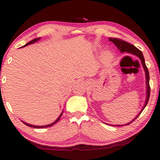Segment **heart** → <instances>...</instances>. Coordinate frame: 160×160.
I'll return each mask as SVG.
<instances>
[{
    "instance_id": "heart-1",
    "label": "heart",
    "mask_w": 160,
    "mask_h": 160,
    "mask_svg": "<svg viewBox=\"0 0 160 160\" xmlns=\"http://www.w3.org/2000/svg\"><path fill=\"white\" fill-rule=\"evenodd\" d=\"M103 58L105 61H111L114 58V55L110 51H107L103 53Z\"/></svg>"
}]
</instances>
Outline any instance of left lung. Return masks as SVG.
Listing matches in <instances>:
<instances>
[{
  "mask_svg": "<svg viewBox=\"0 0 160 160\" xmlns=\"http://www.w3.org/2000/svg\"><path fill=\"white\" fill-rule=\"evenodd\" d=\"M109 41H111L113 42V43L115 45V46L118 47V50L120 51L121 53H131L132 55H135L137 57L139 58V59L141 60V64H142L143 66V68L144 69V72H145V75H146V85H147V92H146V94H147V96H146V102L144 105H143V107L142 109H141V112H139V113L137 114V116L132 121H130V122L127 123V124H125V125H129L130 123H131L132 122H133V121L136 120V119L138 118V117L140 115V114L142 112V111L143 109H144V108L146 107V106L147 105L148 102V99H149V96H150V86H149V73H148V68L147 67V65H146V63H145V59H144V57H143V53L141 51L139 50L138 48H137L136 46H132V44H130L128 43V42H125V41H123L122 40H120V39H118V38H109ZM115 125V126H122V125Z\"/></svg>",
  "mask_w": 160,
  "mask_h": 160,
  "instance_id": "left-lung-1",
  "label": "left lung"
}]
</instances>
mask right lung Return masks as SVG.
<instances>
[{
  "label": "right lung",
  "instance_id": "right-lung-1",
  "mask_svg": "<svg viewBox=\"0 0 160 160\" xmlns=\"http://www.w3.org/2000/svg\"><path fill=\"white\" fill-rule=\"evenodd\" d=\"M40 38H35V39H33L32 40H31L30 42H28V43L25 44V45H24V46H22V47H24V46H29V45H30V44H32V43H34V42H35L38 41V40H40ZM62 114H63V111H62V113L60 114V115L58 116V118L57 119V120H56L54 121V122H52V123H51V124L46 125H40V126H39V125H31V124H28V123H27V122H23V121H22V122H23L24 124H25L26 125H28V126H30V127H32V128H48V127H51V126H52V125H55L56 123H57V122H58V121L60 120V118H61V117H62Z\"/></svg>",
  "mask_w": 160,
  "mask_h": 160
}]
</instances>
